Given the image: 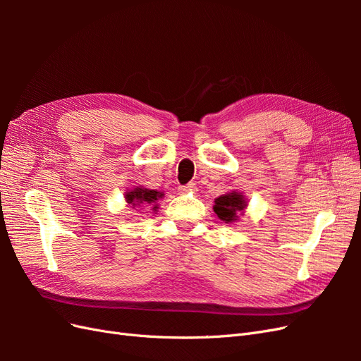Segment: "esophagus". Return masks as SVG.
Masks as SVG:
<instances>
[{
	"label": "esophagus",
	"instance_id": "esophagus-1",
	"mask_svg": "<svg viewBox=\"0 0 361 361\" xmlns=\"http://www.w3.org/2000/svg\"><path fill=\"white\" fill-rule=\"evenodd\" d=\"M195 190H197V187H195V183L190 182L187 185H182V187H179V191L180 192H194Z\"/></svg>",
	"mask_w": 361,
	"mask_h": 361
}]
</instances>
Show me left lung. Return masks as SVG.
Masks as SVG:
<instances>
[{
	"instance_id": "8db88e82",
	"label": "left lung",
	"mask_w": 361,
	"mask_h": 361,
	"mask_svg": "<svg viewBox=\"0 0 361 361\" xmlns=\"http://www.w3.org/2000/svg\"><path fill=\"white\" fill-rule=\"evenodd\" d=\"M214 202V212L226 224L238 223L239 215H243L244 209L248 206L244 194L238 191L221 194L220 197H216Z\"/></svg>"
}]
</instances>
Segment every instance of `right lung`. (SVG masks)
Instances as JSON below:
<instances>
[{"label": "right lung", "mask_w": 361, "mask_h": 361, "mask_svg": "<svg viewBox=\"0 0 361 361\" xmlns=\"http://www.w3.org/2000/svg\"><path fill=\"white\" fill-rule=\"evenodd\" d=\"M164 197V192L158 190H150L145 188L138 185V187H133L125 192V202L130 204L133 207L135 206H143V207H150V211L157 212L158 211V200Z\"/></svg>", "instance_id": "1"}]
</instances>
